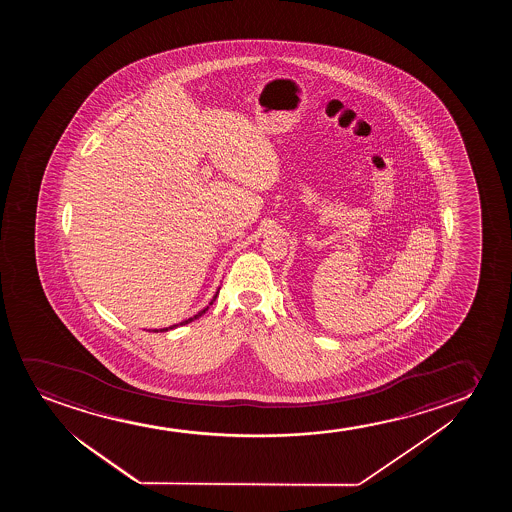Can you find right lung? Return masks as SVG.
I'll use <instances>...</instances> for the list:
<instances>
[{"label":"right lung","instance_id":"right-lung-1","mask_svg":"<svg viewBox=\"0 0 512 512\" xmlns=\"http://www.w3.org/2000/svg\"><path fill=\"white\" fill-rule=\"evenodd\" d=\"M217 294H218V292H217ZM217 294H215V297H213V301H215V299H217ZM213 301H211V302H213ZM206 311H208V308H204L203 311H199V313H197L196 316H192V318H189V320H185V322L180 323V325H187V323L194 322V320H196V318H199V316L204 315V313H206ZM175 327H178V325H173V327H166V329H161V332H164V330L175 329ZM155 332H157V330H155Z\"/></svg>","mask_w":512,"mask_h":512}]
</instances>
